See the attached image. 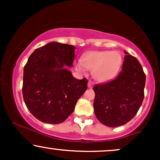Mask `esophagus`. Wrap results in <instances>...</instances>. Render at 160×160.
<instances>
[{"instance_id": "obj_1", "label": "esophagus", "mask_w": 160, "mask_h": 160, "mask_svg": "<svg viewBox=\"0 0 160 160\" xmlns=\"http://www.w3.org/2000/svg\"><path fill=\"white\" fill-rule=\"evenodd\" d=\"M92 86L93 82L92 81V80H89V82H88V87H89V89H92Z\"/></svg>"}]
</instances>
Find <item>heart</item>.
Returning <instances> with one entry per match:
<instances>
[{
    "label": "heart",
    "instance_id": "heart-1",
    "mask_svg": "<svg viewBox=\"0 0 160 160\" xmlns=\"http://www.w3.org/2000/svg\"><path fill=\"white\" fill-rule=\"evenodd\" d=\"M122 65V56L117 51H91L82 58V64L77 68L80 71L86 69L93 71V77L101 82H108L114 79L120 71Z\"/></svg>",
    "mask_w": 160,
    "mask_h": 160
}]
</instances>
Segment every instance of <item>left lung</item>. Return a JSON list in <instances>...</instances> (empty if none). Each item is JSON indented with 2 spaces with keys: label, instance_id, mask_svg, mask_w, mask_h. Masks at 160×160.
<instances>
[{
  "label": "left lung",
  "instance_id": "8db88e82",
  "mask_svg": "<svg viewBox=\"0 0 160 160\" xmlns=\"http://www.w3.org/2000/svg\"><path fill=\"white\" fill-rule=\"evenodd\" d=\"M125 53L122 70L118 76L93 87L95 114L109 127L127 123L138 113L144 100L146 75L138 60Z\"/></svg>",
  "mask_w": 160,
  "mask_h": 160
}]
</instances>
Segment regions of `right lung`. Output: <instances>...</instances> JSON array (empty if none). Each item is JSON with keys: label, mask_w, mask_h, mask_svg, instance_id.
Listing matches in <instances>:
<instances>
[{"label": "right lung", "mask_w": 160, "mask_h": 160, "mask_svg": "<svg viewBox=\"0 0 160 160\" xmlns=\"http://www.w3.org/2000/svg\"><path fill=\"white\" fill-rule=\"evenodd\" d=\"M74 49L65 43H47L36 49L24 67V102L32 115L42 122H64L87 89V79L78 80L65 68V65L72 66Z\"/></svg>", "instance_id": "add662e5"}]
</instances>
